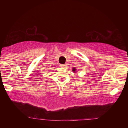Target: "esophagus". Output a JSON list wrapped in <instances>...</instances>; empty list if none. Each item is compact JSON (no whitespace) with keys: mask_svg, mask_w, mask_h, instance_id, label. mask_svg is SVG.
Returning a JSON list of instances; mask_svg holds the SVG:
<instances>
[{"mask_svg":"<svg viewBox=\"0 0 128 128\" xmlns=\"http://www.w3.org/2000/svg\"><path fill=\"white\" fill-rule=\"evenodd\" d=\"M60 66H61V67H62V68H66V64H60Z\"/></svg>","mask_w":128,"mask_h":128,"instance_id":"1","label":"esophagus"}]
</instances>
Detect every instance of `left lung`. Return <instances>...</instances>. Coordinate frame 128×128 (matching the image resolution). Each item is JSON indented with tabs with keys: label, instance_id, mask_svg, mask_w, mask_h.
Returning <instances> with one entry per match:
<instances>
[{
	"label": "left lung",
	"instance_id": "1",
	"mask_svg": "<svg viewBox=\"0 0 128 128\" xmlns=\"http://www.w3.org/2000/svg\"><path fill=\"white\" fill-rule=\"evenodd\" d=\"M72 70H73V72H74V73L76 72V68H73L72 69Z\"/></svg>",
	"mask_w": 128,
	"mask_h": 128
}]
</instances>
